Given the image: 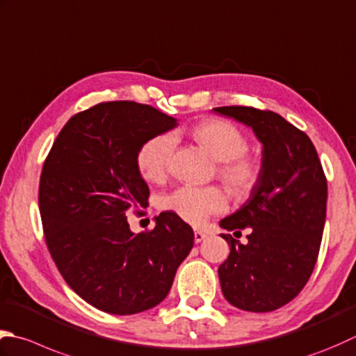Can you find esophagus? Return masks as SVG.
<instances>
[{
	"label": "esophagus",
	"mask_w": 356,
	"mask_h": 356,
	"mask_svg": "<svg viewBox=\"0 0 356 356\" xmlns=\"http://www.w3.org/2000/svg\"><path fill=\"white\" fill-rule=\"evenodd\" d=\"M205 238H207V234L204 232H199V229H196V232H194V241H196V243L202 242Z\"/></svg>",
	"instance_id": "esophagus-1"
}]
</instances>
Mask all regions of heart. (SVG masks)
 <instances>
[{
    "label": "heart",
    "mask_w": 356,
    "mask_h": 356,
    "mask_svg": "<svg viewBox=\"0 0 356 356\" xmlns=\"http://www.w3.org/2000/svg\"><path fill=\"white\" fill-rule=\"evenodd\" d=\"M196 140L208 154L219 162L218 177L236 199H248L262 179V163L247 154L248 138L234 123L222 118H208L191 129ZM174 138L159 134L146 140L137 151L136 165L148 182H162L170 170ZM165 211L174 213L185 222L199 225L228 208V196L220 186H179L160 200Z\"/></svg>",
    "instance_id": "b5f03b06"
}]
</instances>
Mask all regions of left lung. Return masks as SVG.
Wrapping results in <instances>:
<instances>
[{
    "instance_id": "obj_1",
    "label": "left lung",
    "mask_w": 356,
    "mask_h": 356,
    "mask_svg": "<svg viewBox=\"0 0 356 356\" xmlns=\"http://www.w3.org/2000/svg\"><path fill=\"white\" fill-rule=\"evenodd\" d=\"M252 127L264 145L262 179L239 211L220 220L236 233L250 228L243 245L222 234L228 259L219 267L222 293L245 312H273L307 284L321 247L327 179L315 145L280 114L252 106L214 108Z\"/></svg>"
}]
</instances>
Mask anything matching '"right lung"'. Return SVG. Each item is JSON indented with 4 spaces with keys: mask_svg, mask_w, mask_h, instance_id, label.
Segmentation results:
<instances>
[{
    "mask_svg": "<svg viewBox=\"0 0 356 356\" xmlns=\"http://www.w3.org/2000/svg\"><path fill=\"white\" fill-rule=\"evenodd\" d=\"M174 127L176 118L149 104L103 102L69 118L44 160L38 205L47 250L95 309L134 315L156 307L191 252L193 228L174 213H160L138 234L127 220L149 197L138 148Z\"/></svg>",
    "mask_w": 356,
    "mask_h": 356,
    "instance_id": "1",
    "label": "right lung"
}]
</instances>
